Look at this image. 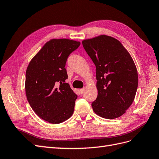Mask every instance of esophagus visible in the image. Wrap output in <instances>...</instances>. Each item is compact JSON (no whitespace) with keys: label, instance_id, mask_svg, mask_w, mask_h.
<instances>
[{"label":"esophagus","instance_id":"obj_1","mask_svg":"<svg viewBox=\"0 0 159 159\" xmlns=\"http://www.w3.org/2000/svg\"><path fill=\"white\" fill-rule=\"evenodd\" d=\"M80 94H83L84 93V91H85V88H82V89H80Z\"/></svg>","mask_w":159,"mask_h":159}]
</instances>
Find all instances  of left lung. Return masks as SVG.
I'll list each match as a JSON object with an SVG mask.
<instances>
[{"instance_id":"8db88e82","label":"left lung","mask_w":159,"mask_h":159,"mask_svg":"<svg viewBox=\"0 0 159 159\" xmlns=\"http://www.w3.org/2000/svg\"><path fill=\"white\" fill-rule=\"evenodd\" d=\"M85 52L96 67L98 95L91 103L103 118L121 116L133 102L138 74L131 55L117 39L102 35L83 40Z\"/></svg>"}]
</instances>
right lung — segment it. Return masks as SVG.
I'll return each instance as SVG.
<instances>
[{"mask_svg": "<svg viewBox=\"0 0 159 159\" xmlns=\"http://www.w3.org/2000/svg\"><path fill=\"white\" fill-rule=\"evenodd\" d=\"M80 42L53 39L46 43L33 57L26 72L28 102L38 117L53 124L69 119L78 98L66 80L68 57Z\"/></svg>", "mask_w": 159, "mask_h": 159, "instance_id": "right-lung-1", "label": "right lung"}]
</instances>
